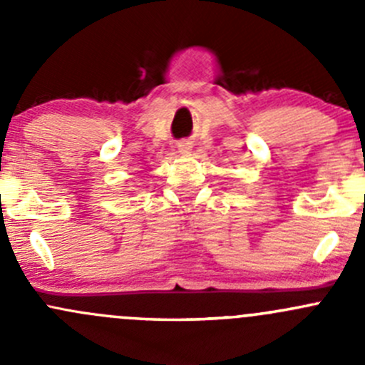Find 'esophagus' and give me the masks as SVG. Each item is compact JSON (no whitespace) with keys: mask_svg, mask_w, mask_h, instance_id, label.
<instances>
[{"mask_svg":"<svg viewBox=\"0 0 365 365\" xmlns=\"http://www.w3.org/2000/svg\"><path fill=\"white\" fill-rule=\"evenodd\" d=\"M178 150H180V152H182V153H187V152H189V150H190V143H180Z\"/></svg>","mask_w":365,"mask_h":365,"instance_id":"34e87169","label":"esophagus"}]
</instances>
